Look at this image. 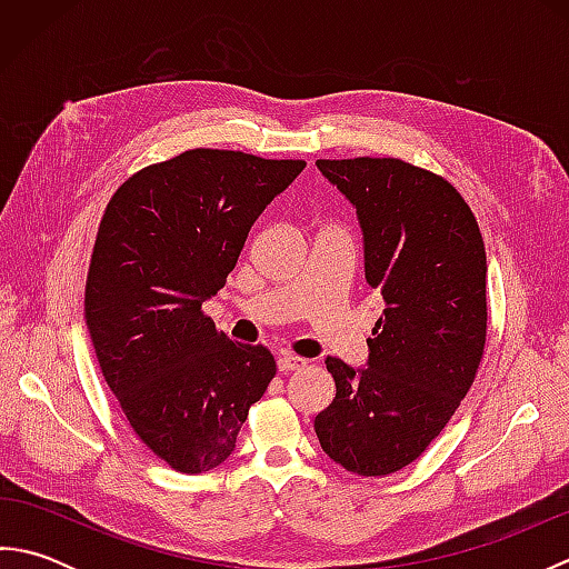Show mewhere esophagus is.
Here are the masks:
<instances>
[{
  "label": "esophagus",
  "mask_w": 569,
  "mask_h": 569,
  "mask_svg": "<svg viewBox=\"0 0 569 569\" xmlns=\"http://www.w3.org/2000/svg\"><path fill=\"white\" fill-rule=\"evenodd\" d=\"M308 365V359H300V357H293V355H281L276 361V367L281 373H288V371H298L303 369Z\"/></svg>",
  "instance_id": "obj_1"
}]
</instances>
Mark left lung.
<instances>
[{
    "mask_svg": "<svg viewBox=\"0 0 569 569\" xmlns=\"http://www.w3.org/2000/svg\"><path fill=\"white\" fill-rule=\"evenodd\" d=\"M357 210L365 278L383 298L365 367L328 357L322 452L359 477L413 462L467 396L487 340V253L462 196L398 159L318 161Z\"/></svg>",
    "mask_w": 569,
    "mask_h": 569,
    "instance_id": "obj_1",
    "label": "left lung"
}]
</instances>
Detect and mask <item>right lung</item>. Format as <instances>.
Returning a JSON list of instances; mask_svg holds the SVG:
<instances>
[{"instance_id": "add662e5", "label": "right lung", "mask_w": 569, "mask_h": 569, "mask_svg": "<svg viewBox=\"0 0 569 569\" xmlns=\"http://www.w3.org/2000/svg\"><path fill=\"white\" fill-rule=\"evenodd\" d=\"M303 168L192 149L131 176L104 210L84 286L90 340L129 426L183 475L234 452L276 373L269 349L232 342L200 308Z\"/></svg>"}]
</instances>
